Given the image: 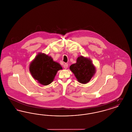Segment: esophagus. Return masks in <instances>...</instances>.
<instances>
[{
    "label": "esophagus",
    "instance_id": "esophagus-1",
    "mask_svg": "<svg viewBox=\"0 0 132 132\" xmlns=\"http://www.w3.org/2000/svg\"><path fill=\"white\" fill-rule=\"evenodd\" d=\"M68 64H67V63L64 64V65H63V67H64L65 69H67V68H68Z\"/></svg>",
    "mask_w": 132,
    "mask_h": 132
}]
</instances>
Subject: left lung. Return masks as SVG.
Instances as JSON below:
<instances>
[{
  "label": "left lung",
  "instance_id": "left-lung-1",
  "mask_svg": "<svg viewBox=\"0 0 132 132\" xmlns=\"http://www.w3.org/2000/svg\"><path fill=\"white\" fill-rule=\"evenodd\" d=\"M70 69L78 82L82 84L89 82L95 73V69L91 60L83 56L79 57L76 63L71 65Z\"/></svg>",
  "mask_w": 132,
  "mask_h": 132
}]
</instances>
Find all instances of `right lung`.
I'll return each mask as SVG.
<instances>
[{
  "mask_svg": "<svg viewBox=\"0 0 132 132\" xmlns=\"http://www.w3.org/2000/svg\"><path fill=\"white\" fill-rule=\"evenodd\" d=\"M62 69L59 63L44 53L38 54L30 65V71L33 78L44 86L52 82L57 72Z\"/></svg>",
  "mask_w": 132,
  "mask_h": 132,
  "instance_id": "1",
  "label": "right lung"
}]
</instances>
